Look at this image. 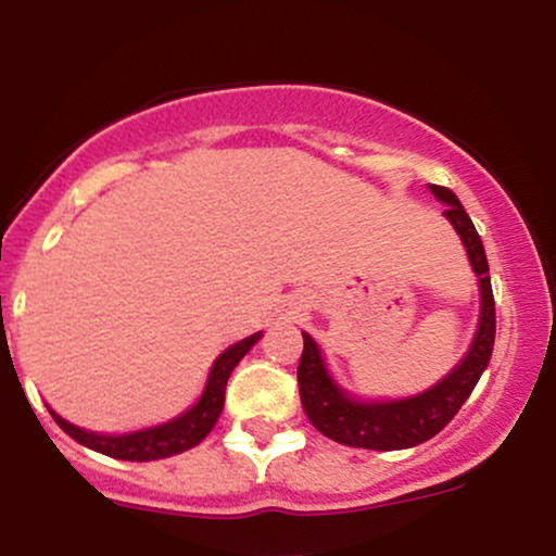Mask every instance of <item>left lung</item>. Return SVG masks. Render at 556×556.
Here are the masks:
<instances>
[{
  "label": "left lung",
  "instance_id": "obj_1",
  "mask_svg": "<svg viewBox=\"0 0 556 556\" xmlns=\"http://www.w3.org/2000/svg\"><path fill=\"white\" fill-rule=\"evenodd\" d=\"M429 190L439 203L446 206L442 216L455 227L457 238L468 253L470 269L478 277L476 282L481 305H478L476 334L460 363H455V368L446 371L437 384L418 394H407V397L368 400L353 394L337 381L329 363L324 361L318 342L308 331H303V358L298 366L303 410L316 426V431L340 444L387 452L429 442L457 416V410L470 397L478 379L489 366L491 350H494L496 316L486 251H483V242L478 238L468 212L463 208L460 198L442 185H429Z\"/></svg>",
  "mask_w": 556,
  "mask_h": 556
}]
</instances>
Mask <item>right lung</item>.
Returning a JSON list of instances; mask_svg holds the SVG:
<instances>
[{
    "mask_svg": "<svg viewBox=\"0 0 556 556\" xmlns=\"http://www.w3.org/2000/svg\"><path fill=\"white\" fill-rule=\"evenodd\" d=\"M264 331L245 337V340L229 344L225 353L214 361V366L208 368L206 384L203 392L198 394V400L188 410H182L180 416L164 420V424L146 426V429L127 431V433H99L88 431L83 426L70 424L67 418H62L60 413L49 407L52 418L60 424V429L73 437L75 442L88 446V450L101 452L106 457H117V460H132V463H149V460H164V457L180 455L185 450H193L195 444H201L208 437V431L214 429L216 420L222 416V407H225V387L229 374L235 371V366L245 358L248 350L256 344Z\"/></svg>",
    "mask_w": 556,
    "mask_h": 556,
    "instance_id": "add662e5",
    "label": "right lung"
}]
</instances>
